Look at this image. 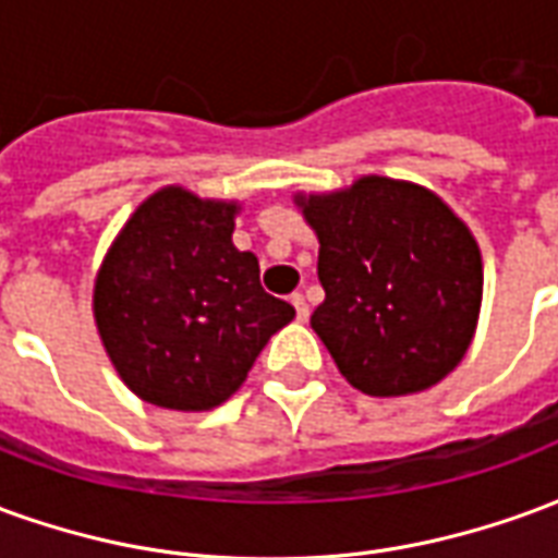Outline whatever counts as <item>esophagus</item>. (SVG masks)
Returning a JSON list of instances; mask_svg holds the SVG:
<instances>
[{
	"mask_svg": "<svg viewBox=\"0 0 558 558\" xmlns=\"http://www.w3.org/2000/svg\"><path fill=\"white\" fill-rule=\"evenodd\" d=\"M292 304H295V316H299V319H307V314H311V307H307V302H304V295L302 292H295V295H292Z\"/></svg>",
	"mask_w": 558,
	"mask_h": 558,
	"instance_id": "34e87169",
	"label": "esophagus"
}]
</instances>
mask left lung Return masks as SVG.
<instances>
[{
	"mask_svg": "<svg viewBox=\"0 0 558 558\" xmlns=\"http://www.w3.org/2000/svg\"><path fill=\"white\" fill-rule=\"evenodd\" d=\"M292 199L319 239L326 302L311 326L347 383L371 398L442 383L475 338L484 295L466 220L430 187L388 175Z\"/></svg>",
	"mask_w": 558,
	"mask_h": 558,
	"instance_id": "8db88e82",
	"label": "left lung"
}]
</instances>
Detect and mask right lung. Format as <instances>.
Returning <instances> with one entry per match:
<instances>
[{
    "instance_id": "obj_1",
    "label": "right lung",
    "mask_w": 558,
    "mask_h": 558,
    "mask_svg": "<svg viewBox=\"0 0 558 558\" xmlns=\"http://www.w3.org/2000/svg\"><path fill=\"white\" fill-rule=\"evenodd\" d=\"M239 211V199L167 184L104 254L92 290L98 338L119 379L151 407H220L295 316L259 287L256 256L232 244Z\"/></svg>"
}]
</instances>
